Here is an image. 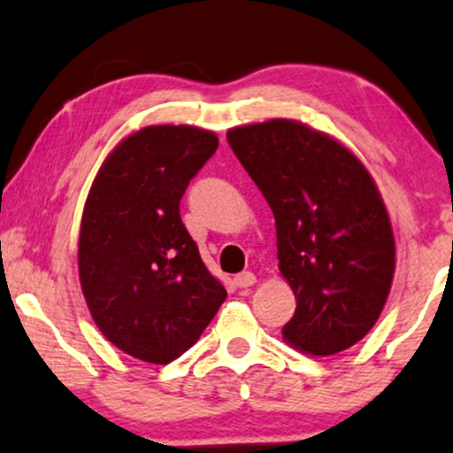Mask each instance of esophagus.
Wrapping results in <instances>:
<instances>
[{
	"label": "esophagus",
	"instance_id": "34e87169",
	"mask_svg": "<svg viewBox=\"0 0 453 453\" xmlns=\"http://www.w3.org/2000/svg\"><path fill=\"white\" fill-rule=\"evenodd\" d=\"M254 283H256V275H254V273H248V271H245V273H239V275H235V286L237 288H252L254 286Z\"/></svg>",
	"mask_w": 453,
	"mask_h": 453
}]
</instances>
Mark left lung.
Returning a JSON list of instances; mask_svg holds the SVG:
<instances>
[{"label": "left lung", "instance_id": "8db88e82", "mask_svg": "<svg viewBox=\"0 0 453 453\" xmlns=\"http://www.w3.org/2000/svg\"><path fill=\"white\" fill-rule=\"evenodd\" d=\"M226 141L275 214L279 271L296 296L283 338L311 355L359 342L395 271L393 228L372 176L342 144L298 121L242 126Z\"/></svg>", "mask_w": 453, "mask_h": 453}]
</instances>
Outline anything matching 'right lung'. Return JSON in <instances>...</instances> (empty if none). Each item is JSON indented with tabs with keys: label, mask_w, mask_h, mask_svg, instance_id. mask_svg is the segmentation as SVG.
<instances>
[{
	"label": "right lung",
	"mask_w": 453,
	"mask_h": 453,
	"mask_svg": "<svg viewBox=\"0 0 453 453\" xmlns=\"http://www.w3.org/2000/svg\"><path fill=\"white\" fill-rule=\"evenodd\" d=\"M216 149L199 127L149 126L109 155L88 195L83 296L109 342L141 361L180 357L226 298L180 218L188 182Z\"/></svg>",
	"instance_id": "add662e5"
}]
</instances>
